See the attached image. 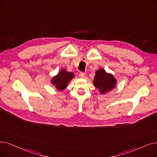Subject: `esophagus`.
<instances>
[{
    "instance_id": "1",
    "label": "esophagus",
    "mask_w": 157,
    "mask_h": 157,
    "mask_svg": "<svg viewBox=\"0 0 157 157\" xmlns=\"http://www.w3.org/2000/svg\"><path fill=\"white\" fill-rule=\"evenodd\" d=\"M79 77L82 78H85L86 77V74L85 72H80L79 73Z\"/></svg>"
}]
</instances>
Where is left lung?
<instances>
[{"instance_id": "obj_1", "label": "left lung", "mask_w": 157, "mask_h": 157, "mask_svg": "<svg viewBox=\"0 0 157 157\" xmlns=\"http://www.w3.org/2000/svg\"><path fill=\"white\" fill-rule=\"evenodd\" d=\"M116 83L117 80L113 75L107 73L104 69H99L95 72L93 84L98 88L101 94L111 91L116 85Z\"/></svg>"}]
</instances>
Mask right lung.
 <instances>
[{"instance_id": "right-lung-1", "label": "right lung", "mask_w": 157, "mask_h": 157, "mask_svg": "<svg viewBox=\"0 0 157 157\" xmlns=\"http://www.w3.org/2000/svg\"><path fill=\"white\" fill-rule=\"evenodd\" d=\"M73 78H74V76L72 72H67L63 69L61 70L56 76L52 78L51 83L57 90L62 91Z\"/></svg>"}]
</instances>
